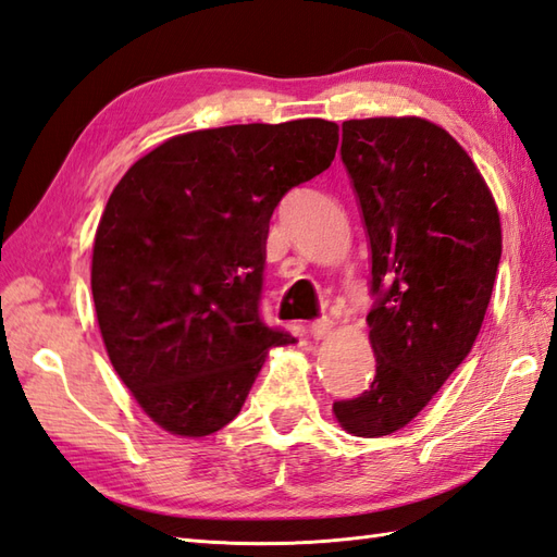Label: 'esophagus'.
<instances>
[{
  "label": "esophagus",
  "mask_w": 557,
  "mask_h": 557,
  "mask_svg": "<svg viewBox=\"0 0 557 557\" xmlns=\"http://www.w3.org/2000/svg\"><path fill=\"white\" fill-rule=\"evenodd\" d=\"M309 330H311L313 339H323V337L330 335V330H333V321H330L327 315H323V318H318V321H313L309 325Z\"/></svg>",
  "instance_id": "esophagus-1"
}]
</instances>
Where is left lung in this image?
<instances>
[{"label": "left lung", "instance_id": "8db88e82", "mask_svg": "<svg viewBox=\"0 0 557 557\" xmlns=\"http://www.w3.org/2000/svg\"><path fill=\"white\" fill-rule=\"evenodd\" d=\"M339 152L371 246L375 375L333 411L345 431L381 437L405 429L474 347L503 253L500 215L467 150L433 122L349 120Z\"/></svg>", "mask_w": 557, "mask_h": 557}]
</instances>
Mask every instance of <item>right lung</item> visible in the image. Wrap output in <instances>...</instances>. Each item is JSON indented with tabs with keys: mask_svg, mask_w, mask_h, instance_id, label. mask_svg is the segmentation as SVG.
I'll use <instances>...</instances> for the list:
<instances>
[{
	"mask_svg": "<svg viewBox=\"0 0 557 557\" xmlns=\"http://www.w3.org/2000/svg\"><path fill=\"white\" fill-rule=\"evenodd\" d=\"M337 124H236L164 140L104 206L90 287L114 371L164 431L203 437L242 411L270 347L260 315L270 218L330 168Z\"/></svg>",
	"mask_w": 557,
	"mask_h": 557,
	"instance_id": "obj_1",
	"label": "right lung"
}]
</instances>
